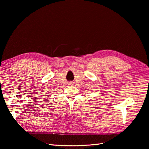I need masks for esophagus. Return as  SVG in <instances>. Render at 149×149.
<instances>
[{
  "label": "esophagus",
  "mask_w": 149,
  "mask_h": 149,
  "mask_svg": "<svg viewBox=\"0 0 149 149\" xmlns=\"http://www.w3.org/2000/svg\"><path fill=\"white\" fill-rule=\"evenodd\" d=\"M69 85H72V84H73V82H70V83H69Z\"/></svg>",
  "instance_id": "34e87169"
}]
</instances>
